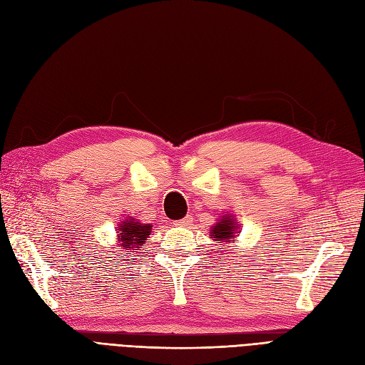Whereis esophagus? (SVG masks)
<instances>
[{"label": "esophagus", "instance_id": "34e87169", "mask_svg": "<svg viewBox=\"0 0 365 365\" xmlns=\"http://www.w3.org/2000/svg\"><path fill=\"white\" fill-rule=\"evenodd\" d=\"M192 217H189V216H187V217H182V219H180V220H175V227H182V228H189L190 225H192Z\"/></svg>", "mask_w": 365, "mask_h": 365}]
</instances>
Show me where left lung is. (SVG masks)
I'll return each mask as SVG.
<instances>
[{
  "label": "left lung",
  "mask_w": 365,
  "mask_h": 365,
  "mask_svg": "<svg viewBox=\"0 0 365 365\" xmlns=\"http://www.w3.org/2000/svg\"><path fill=\"white\" fill-rule=\"evenodd\" d=\"M235 220L231 219V216H222L220 222H217L213 228H212V236L219 240H227L231 242V239L235 237Z\"/></svg>",
  "instance_id": "1"
}]
</instances>
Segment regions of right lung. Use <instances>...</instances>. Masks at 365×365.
I'll return each instance as SVG.
<instances>
[{
  "label": "right lung",
  "mask_w": 365,
  "mask_h": 365,
  "mask_svg": "<svg viewBox=\"0 0 365 365\" xmlns=\"http://www.w3.org/2000/svg\"><path fill=\"white\" fill-rule=\"evenodd\" d=\"M150 224L134 222L132 219L126 220L118 228V245L123 247V250H128V252H130L132 248H140L146 242V237L150 235Z\"/></svg>",
  "instance_id": "obj_1"
}]
</instances>
